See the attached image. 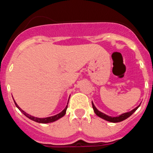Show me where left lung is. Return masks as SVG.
<instances>
[{
    "mask_svg": "<svg viewBox=\"0 0 153 153\" xmlns=\"http://www.w3.org/2000/svg\"><path fill=\"white\" fill-rule=\"evenodd\" d=\"M92 106H93V108H94L95 114H96L97 115L98 117H99L100 118L104 119V120H106V121H108V122H113V123H117V122H122V121L125 120L126 119H127L128 117H130V116L133 113H134L135 111H136L139 108V107H140V105H139L138 106H137L136 108H134V109L130 111L126 112V113H124V114H122L117 116V117H110V116L105 114H103L101 111H100L98 110L97 108H96V107L94 106V103H93V102H92Z\"/></svg>",
    "mask_w": 153,
    "mask_h": 153,
    "instance_id": "left-lung-1",
    "label": "left lung"
}]
</instances>
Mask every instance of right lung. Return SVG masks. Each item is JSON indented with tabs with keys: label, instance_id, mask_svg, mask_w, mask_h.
<instances>
[{
	"label": "right lung",
	"instance_id": "obj_1",
	"mask_svg": "<svg viewBox=\"0 0 153 153\" xmlns=\"http://www.w3.org/2000/svg\"><path fill=\"white\" fill-rule=\"evenodd\" d=\"M13 101H14V99H13ZM68 101H69V100H68ZM14 103H15L16 106L17 108H18L20 110V111L22 112L23 114L25 115L26 117H27V118H29V119H31V120H32V121H34V122H36L42 123V124H47V123L54 122H55V121L58 120V119H59L60 118H62V117H64V116L65 115L66 110H67V108H68V105H67L65 108L64 109H63L62 111L60 112V113L57 114H56L54 116H52V117H45V118H38V117H33V116L29 114H27L26 112L24 111H23L22 108H21L20 107L18 106V104L16 103L15 101H14Z\"/></svg>",
	"mask_w": 153,
	"mask_h": 153
}]
</instances>
